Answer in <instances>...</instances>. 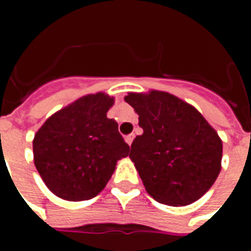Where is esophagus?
Segmentation results:
<instances>
[{"instance_id":"34e87169","label":"esophagus","mask_w":251,"mask_h":251,"mask_svg":"<svg viewBox=\"0 0 251 251\" xmlns=\"http://www.w3.org/2000/svg\"><path fill=\"white\" fill-rule=\"evenodd\" d=\"M133 138H134V134H129V136L125 137V141L127 142V145H129V147H130L131 142H133Z\"/></svg>"}]
</instances>
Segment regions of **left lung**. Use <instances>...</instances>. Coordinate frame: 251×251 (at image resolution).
Here are the masks:
<instances>
[{
  "label": "left lung",
  "mask_w": 251,
  "mask_h": 251,
  "mask_svg": "<svg viewBox=\"0 0 251 251\" xmlns=\"http://www.w3.org/2000/svg\"><path fill=\"white\" fill-rule=\"evenodd\" d=\"M141 136L129 157L147 192L163 204L188 205L200 199L221 172L222 140L194 106L172 94L129 93Z\"/></svg>",
  "instance_id": "1"
}]
</instances>
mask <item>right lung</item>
Segmentation results:
<instances>
[{
	"label": "right lung",
	"instance_id": "1",
	"mask_svg": "<svg viewBox=\"0 0 251 251\" xmlns=\"http://www.w3.org/2000/svg\"><path fill=\"white\" fill-rule=\"evenodd\" d=\"M114 98L104 93L79 98L52 114L33 138L37 172L52 194L70 201L95 198L129 154L118 124L107 118Z\"/></svg>",
	"mask_w": 251,
	"mask_h": 251
}]
</instances>
